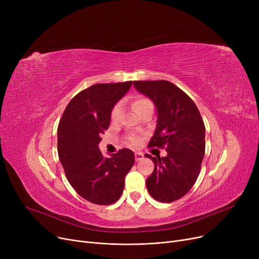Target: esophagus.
I'll list each match as a JSON object with an SVG mask.
<instances>
[{"mask_svg":"<svg viewBox=\"0 0 259 259\" xmlns=\"http://www.w3.org/2000/svg\"><path fill=\"white\" fill-rule=\"evenodd\" d=\"M143 158H144V154H143V153H141V152H137V153H135V160L140 161V160H142Z\"/></svg>","mask_w":259,"mask_h":259,"instance_id":"esophagus-1","label":"esophagus"}]
</instances>
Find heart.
Segmentation results:
<instances>
[{
    "label": "heart",
    "mask_w": 259,
    "mask_h": 259,
    "mask_svg": "<svg viewBox=\"0 0 259 259\" xmlns=\"http://www.w3.org/2000/svg\"><path fill=\"white\" fill-rule=\"evenodd\" d=\"M133 107L135 110H137V112H140L142 109H144L145 107H148V106H151L152 105V102L149 100L148 98L144 97V95H138V97H135V99L133 100ZM119 113H120V105L119 104H116L113 108L112 110L110 112V118L112 121H116L119 117ZM128 143L132 146H135L138 145V141L135 138L133 137H130L128 139Z\"/></svg>",
    "instance_id": "1"
}]
</instances>
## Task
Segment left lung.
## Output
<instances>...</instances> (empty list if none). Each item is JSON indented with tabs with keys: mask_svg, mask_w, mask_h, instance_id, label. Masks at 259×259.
I'll use <instances>...</instances> for the list:
<instances>
[{
	"mask_svg": "<svg viewBox=\"0 0 259 259\" xmlns=\"http://www.w3.org/2000/svg\"><path fill=\"white\" fill-rule=\"evenodd\" d=\"M139 92L153 101L157 124L148 147L165 148L167 156L152 157L154 170L146 181L155 200L172 202L195 184L205 155V124L195 103L168 80H134Z\"/></svg>",
	"mask_w": 259,
	"mask_h": 259,
	"instance_id": "1",
	"label": "left lung"
}]
</instances>
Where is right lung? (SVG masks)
Wrapping results in <instances>:
<instances>
[{"label":"right lung","instance_id":"add662e5","mask_svg":"<svg viewBox=\"0 0 259 259\" xmlns=\"http://www.w3.org/2000/svg\"><path fill=\"white\" fill-rule=\"evenodd\" d=\"M131 85L130 80L90 86L69 102L59 122L58 153L66 178L78 195L97 205L118 200L134 164V153L127 148L111 157H104L99 149L112 108Z\"/></svg>","mask_w":259,"mask_h":259}]
</instances>
